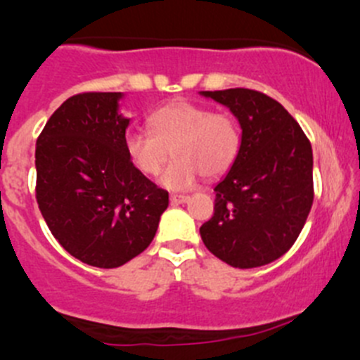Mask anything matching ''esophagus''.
Returning <instances> with one entry per match:
<instances>
[{"mask_svg": "<svg viewBox=\"0 0 360 360\" xmlns=\"http://www.w3.org/2000/svg\"><path fill=\"white\" fill-rule=\"evenodd\" d=\"M184 202H188V197L186 195H170V203H172V205H177V203H184Z\"/></svg>", "mask_w": 360, "mask_h": 360, "instance_id": "obj_1", "label": "esophagus"}]
</instances>
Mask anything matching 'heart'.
<instances>
[{
    "label": "heart",
    "mask_w": 360,
    "mask_h": 360,
    "mask_svg": "<svg viewBox=\"0 0 360 360\" xmlns=\"http://www.w3.org/2000/svg\"><path fill=\"white\" fill-rule=\"evenodd\" d=\"M148 125L151 132L127 134V158L141 174L155 176L172 150L176 158L160 176L169 190H188L202 174L209 179L223 176L240 153L238 120L203 104L172 101L151 112Z\"/></svg>",
    "instance_id": "heart-1"
}]
</instances>
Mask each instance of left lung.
<instances>
[{
    "instance_id": "obj_1",
    "label": "left lung",
    "mask_w": 360,
    "mask_h": 360,
    "mask_svg": "<svg viewBox=\"0 0 360 360\" xmlns=\"http://www.w3.org/2000/svg\"><path fill=\"white\" fill-rule=\"evenodd\" d=\"M230 108L242 146L214 188V216L200 226L205 248L235 268L278 259L300 237L314 203L311 144L288 110L250 89L200 92Z\"/></svg>"
}]
</instances>
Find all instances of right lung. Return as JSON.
I'll return each mask as SVG.
<instances>
[{
    "instance_id": "add662e5",
    "label": "right lung",
    "mask_w": 360,
    "mask_h": 360,
    "mask_svg": "<svg viewBox=\"0 0 360 360\" xmlns=\"http://www.w3.org/2000/svg\"><path fill=\"white\" fill-rule=\"evenodd\" d=\"M122 92L76 94L36 141V200L50 231L90 266L116 268L153 240L169 193L125 153Z\"/></svg>"
}]
</instances>
